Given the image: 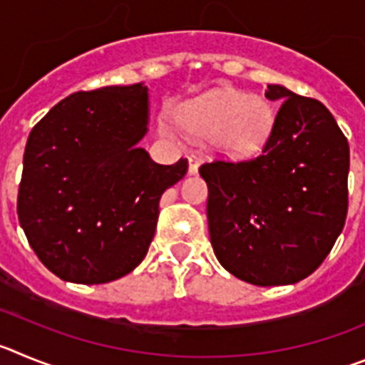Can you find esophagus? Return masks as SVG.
<instances>
[{
	"instance_id": "34e87169",
	"label": "esophagus",
	"mask_w": 365,
	"mask_h": 365,
	"mask_svg": "<svg viewBox=\"0 0 365 365\" xmlns=\"http://www.w3.org/2000/svg\"><path fill=\"white\" fill-rule=\"evenodd\" d=\"M187 160H189V175H196L200 169V163H202V158H200L198 154H189Z\"/></svg>"
}]
</instances>
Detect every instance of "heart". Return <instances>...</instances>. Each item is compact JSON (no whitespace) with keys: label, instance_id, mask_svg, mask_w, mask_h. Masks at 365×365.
I'll use <instances>...</instances> for the list:
<instances>
[{"label":"heart","instance_id":"obj_1","mask_svg":"<svg viewBox=\"0 0 365 365\" xmlns=\"http://www.w3.org/2000/svg\"><path fill=\"white\" fill-rule=\"evenodd\" d=\"M175 118L187 134L209 136L212 149L229 158L258 154L274 129V110L264 96L231 87L183 101Z\"/></svg>","mask_w":365,"mask_h":365}]
</instances>
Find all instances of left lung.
I'll return each mask as SVG.
<instances>
[{
    "instance_id": "left-lung-1",
    "label": "left lung",
    "mask_w": 365,
    "mask_h": 365,
    "mask_svg": "<svg viewBox=\"0 0 365 365\" xmlns=\"http://www.w3.org/2000/svg\"><path fill=\"white\" fill-rule=\"evenodd\" d=\"M282 101L269 142L247 162L203 163L211 245L252 285H289L318 269L347 216L349 143L326 105L267 85Z\"/></svg>"
}]
</instances>
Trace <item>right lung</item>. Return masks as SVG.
Listing matches in <instances>:
<instances>
[{"mask_svg": "<svg viewBox=\"0 0 365 365\" xmlns=\"http://www.w3.org/2000/svg\"><path fill=\"white\" fill-rule=\"evenodd\" d=\"M143 83L74 93L29 134L18 218L41 264L65 282L105 284L145 258L160 198L187 160L153 162Z\"/></svg>", "mask_w": 365, "mask_h": 365, "instance_id": "add662e5", "label": "right lung"}]
</instances>
